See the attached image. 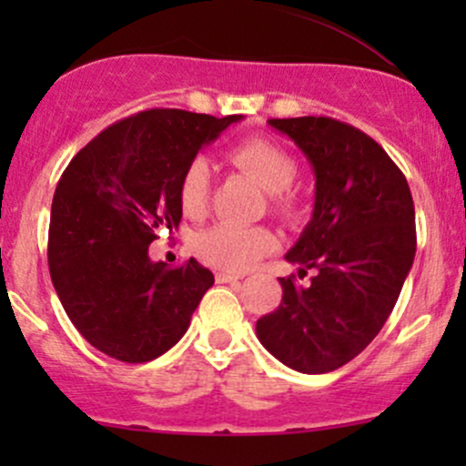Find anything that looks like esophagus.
<instances>
[{
    "mask_svg": "<svg viewBox=\"0 0 466 466\" xmlns=\"http://www.w3.org/2000/svg\"><path fill=\"white\" fill-rule=\"evenodd\" d=\"M240 280V276H237V274H228V271H218L217 274V282H238Z\"/></svg>",
    "mask_w": 466,
    "mask_h": 466,
    "instance_id": "obj_1",
    "label": "esophagus"
}]
</instances>
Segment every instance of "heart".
<instances>
[{
	"mask_svg": "<svg viewBox=\"0 0 466 466\" xmlns=\"http://www.w3.org/2000/svg\"><path fill=\"white\" fill-rule=\"evenodd\" d=\"M228 159L269 192L278 212L291 210L293 197L289 195V188L298 175V164L285 148L263 137H251L234 144L228 151ZM177 197L184 215L199 217L206 210L210 197V162L203 155H197L186 164L179 177ZM276 248L278 240L267 228H240L232 223H218L203 229L195 238V251L201 260L234 274L254 267Z\"/></svg>",
	"mask_w": 466,
	"mask_h": 466,
	"instance_id": "obj_1",
	"label": "heart"
}]
</instances>
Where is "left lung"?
<instances>
[{"label":"left lung","mask_w":466,"mask_h":466,"mask_svg":"<svg viewBox=\"0 0 466 466\" xmlns=\"http://www.w3.org/2000/svg\"><path fill=\"white\" fill-rule=\"evenodd\" d=\"M267 122L313 166V217L285 258L315 276L278 278L282 302L256 335L285 366L324 374L355 360L392 313L416 254L414 201L399 166L355 127L326 116Z\"/></svg>","instance_id":"obj_1"}]
</instances>
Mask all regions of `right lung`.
I'll use <instances>...</instances> for the list:
<instances>
[{
	"label": "right lung",
	"instance_id": "right-lung-1",
	"mask_svg": "<svg viewBox=\"0 0 466 466\" xmlns=\"http://www.w3.org/2000/svg\"><path fill=\"white\" fill-rule=\"evenodd\" d=\"M240 117L140 111L98 133L61 175L47 265L67 318L94 349L144 363L188 330L215 276L195 258L153 263L148 245L179 226L186 164Z\"/></svg>",
	"mask_w": 466,
	"mask_h": 466
}]
</instances>
